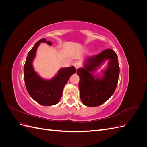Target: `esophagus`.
I'll return each mask as SVG.
<instances>
[{"instance_id": "obj_1", "label": "esophagus", "mask_w": 147, "mask_h": 147, "mask_svg": "<svg viewBox=\"0 0 147 147\" xmlns=\"http://www.w3.org/2000/svg\"><path fill=\"white\" fill-rule=\"evenodd\" d=\"M74 66L76 68V69H77L80 67V63H78V62H76V63H74Z\"/></svg>"}]
</instances>
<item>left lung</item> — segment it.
I'll use <instances>...</instances> for the list:
<instances>
[{
	"mask_svg": "<svg viewBox=\"0 0 147 147\" xmlns=\"http://www.w3.org/2000/svg\"><path fill=\"white\" fill-rule=\"evenodd\" d=\"M105 60L109 63L104 76L101 79L95 78L92 74ZM77 73L80 77V96L83 104L99 106L107 100L116 90L119 74L117 55L108 48L99 55L87 57L84 68L77 69Z\"/></svg>",
	"mask_w": 147,
	"mask_h": 147,
	"instance_id": "left-lung-1",
	"label": "left lung"
}]
</instances>
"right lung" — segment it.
Listing matches in <instances>:
<instances>
[{
  "label": "right lung",
  "mask_w": 147,
  "mask_h": 147,
  "mask_svg": "<svg viewBox=\"0 0 147 147\" xmlns=\"http://www.w3.org/2000/svg\"><path fill=\"white\" fill-rule=\"evenodd\" d=\"M42 42L51 45V42H47L45 38H42L29 51L24 66V82L28 93L35 101L42 105L50 106L58 103L63 95L65 84L76 71L75 67L72 66L61 69L56 76L50 80L42 78L35 72L32 67V61L37 49L40 43Z\"/></svg>",
  "instance_id": "right-lung-1"
}]
</instances>
